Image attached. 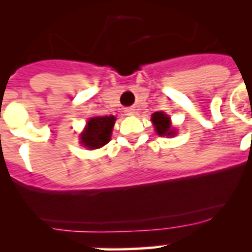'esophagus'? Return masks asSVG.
Wrapping results in <instances>:
<instances>
[{
  "label": "esophagus",
  "mask_w": 252,
  "mask_h": 252,
  "mask_svg": "<svg viewBox=\"0 0 252 252\" xmlns=\"http://www.w3.org/2000/svg\"><path fill=\"white\" fill-rule=\"evenodd\" d=\"M124 112H126V116H133L134 112H135V110H134V108H131V107H129V108H126V110H124Z\"/></svg>",
  "instance_id": "1"
}]
</instances>
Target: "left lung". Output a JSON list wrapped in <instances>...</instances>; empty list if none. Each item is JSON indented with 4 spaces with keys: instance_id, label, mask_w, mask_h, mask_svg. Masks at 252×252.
<instances>
[{
    "instance_id": "8db88e82",
    "label": "left lung",
    "mask_w": 252,
    "mask_h": 252,
    "mask_svg": "<svg viewBox=\"0 0 252 252\" xmlns=\"http://www.w3.org/2000/svg\"><path fill=\"white\" fill-rule=\"evenodd\" d=\"M151 121L154 123L158 135L173 136L175 134L174 130H171V121H169V117L167 114H164L163 112H155L151 117Z\"/></svg>"
}]
</instances>
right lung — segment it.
I'll return each mask as SVG.
<instances>
[{"instance_id":"obj_1","label":"right lung","mask_w":252,"mask_h":252,"mask_svg":"<svg viewBox=\"0 0 252 252\" xmlns=\"http://www.w3.org/2000/svg\"><path fill=\"white\" fill-rule=\"evenodd\" d=\"M113 116L94 117L89 119L85 131L80 135L81 144L88 149H100L111 140V133L114 126Z\"/></svg>"}]
</instances>
